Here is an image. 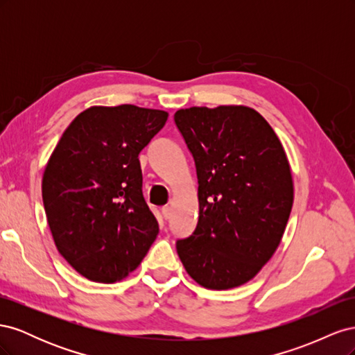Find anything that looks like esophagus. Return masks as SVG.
<instances>
[{"mask_svg": "<svg viewBox=\"0 0 355 355\" xmlns=\"http://www.w3.org/2000/svg\"><path fill=\"white\" fill-rule=\"evenodd\" d=\"M161 213H163L164 219H168L171 216V207L170 206H164L163 209H161Z\"/></svg>", "mask_w": 355, "mask_h": 355, "instance_id": "1", "label": "esophagus"}]
</instances>
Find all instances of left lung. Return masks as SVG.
I'll return each mask as SVG.
<instances>
[{
  "label": "left lung",
  "instance_id": "8db88e82",
  "mask_svg": "<svg viewBox=\"0 0 355 355\" xmlns=\"http://www.w3.org/2000/svg\"><path fill=\"white\" fill-rule=\"evenodd\" d=\"M198 179V222L176 241L187 272L202 287L247 283L271 259L293 206L280 139L247 106H192L175 114Z\"/></svg>",
  "mask_w": 355,
  "mask_h": 355
}]
</instances>
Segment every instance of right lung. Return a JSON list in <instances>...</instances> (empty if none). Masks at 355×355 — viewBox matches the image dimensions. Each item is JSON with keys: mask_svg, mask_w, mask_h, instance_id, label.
<instances>
[{"mask_svg": "<svg viewBox=\"0 0 355 355\" xmlns=\"http://www.w3.org/2000/svg\"><path fill=\"white\" fill-rule=\"evenodd\" d=\"M168 114L92 106L69 124L42 176V202L59 253L92 282L136 270L158 235L142 194L139 154Z\"/></svg>", "mask_w": 355, "mask_h": 355, "instance_id": "obj_1", "label": "right lung"}]
</instances>
